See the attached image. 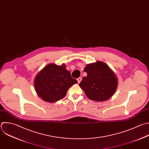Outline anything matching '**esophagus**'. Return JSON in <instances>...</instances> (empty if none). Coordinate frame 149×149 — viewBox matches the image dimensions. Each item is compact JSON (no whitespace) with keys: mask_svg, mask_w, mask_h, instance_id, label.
Segmentation results:
<instances>
[{"mask_svg":"<svg viewBox=\"0 0 149 149\" xmlns=\"http://www.w3.org/2000/svg\"><path fill=\"white\" fill-rule=\"evenodd\" d=\"M77 80L78 83H80V81H81V77H79Z\"/></svg>","mask_w":149,"mask_h":149,"instance_id":"esophagus-1","label":"esophagus"}]
</instances>
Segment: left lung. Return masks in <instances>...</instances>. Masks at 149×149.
Returning a JSON list of instances; mask_svg holds the SVG:
<instances>
[{"label": "left lung", "mask_w": 149, "mask_h": 149, "mask_svg": "<svg viewBox=\"0 0 149 149\" xmlns=\"http://www.w3.org/2000/svg\"><path fill=\"white\" fill-rule=\"evenodd\" d=\"M87 73L79 84L87 97L95 101H104L115 93L118 80L114 72L105 63L97 61L88 64L84 69Z\"/></svg>", "instance_id": "1"}]
</instances>
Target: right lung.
Returning <instances> with one entry per match:
<instances>
[{"mask_svg": "<svg viewBox=\"0 0 149 149\" xmlns=\"http://www.w3.org/2000/svg\"><path fill=\"white\" fill-rule=\"evenodd\" d=\"M77 81L72 78L63 64L50 63L44 67L34 79V87L38 96L44 101L55 102L64 98L68 89Z\"/></svg>", "mask_w": 149, "mask_h": 149, "instance_id": "1", "label": "right lung"}]
</instances>
